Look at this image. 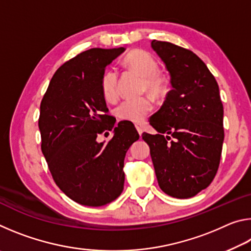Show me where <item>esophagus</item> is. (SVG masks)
Returning a JSON list of instances; mask_svg holds the SVG:
<instances>
[{"label":"esophagus","instance_id":"obj_1","mask_svg":"<svg viewBox=\"0 0 251 251\" xmlns=\"http://www.w3.org/2000/svg\"><path fill=\"white\" fill-rule=\"evenodd\" d=\"M136 129H137V131H138V134L142 136V134H143V128L141 126H138V125H136Z\"/></svg>","mask_w":251,"mask_h":251}]
</instances>
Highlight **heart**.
Masks as SVG:
<instances>
[{
    "label": "heart",
    "instance_id": "b5f03b06",
    "mask_svg": "<svg viewBox=\"0 0 251 251\" xmlns=\"http://www.w3.org/2000/svg\"><path fill=\"white\" fill-rule=\"evenodd\" d=\"M123 65L143 76V88L160 96L167 87V78L159 70L157 62L151 55L142 50H133L122 59ZM100 88L104 99L107 101H115L120 96L118 90V73L114 70H106L100 78ZM155 107L154 99L150 95L133 97L123 100L117 106V116L124 121L141 123Z\"/></svg>",
    "mask_w": 251,
    "mask_h": 251
}]
</instances>
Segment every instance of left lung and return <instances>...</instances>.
I'll return each instance as SVG.
<instances>
[{"mask_svg": "<svg viewBox=\"0 0 251 251\" xmlns=\"http://www.w3.org/2000/svg\"><path fill=\"white\" fill-rule=\"evenodd\" d=\"M151 45L171 74L173 88L150 120L158 134L142 136L160 189L189 198L210 185L219 167L225 136L219 87L192 50L156 40Z\"/></svg>", "mask_w": 251, "mask_h": 251, "instance_id": "8db88e82", "label": "left lung"}]
</instances>
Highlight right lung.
<instances>
[{"instance_id": "1", "label": "right lung", "mask_w": 251, "mask_h": 251, "mask_svg": "<svg viewBox=\"0 0 251 251\" xmlns=\"http://www.w3.org/2000/svg\"><path fill=\"white\" fill-rule=\"evenodd\" d=\"M124 50L77 54L55 72L41 101V150L50 172L58 188L84 206H103L120 196L126 151L139 138L133 125L114 126L100 88L105 67ZM112 129L108 143H97V135Z\"/></svg>"}]
</instances>
